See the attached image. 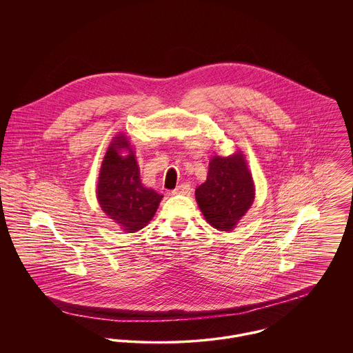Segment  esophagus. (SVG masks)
<instances>
[{
    "label": "esophagus",
    "instance_id": "34e87169",
    "mask_svg": "<svg viewBox=\"0 0 353 353\" xmlns=\"http://www.w3.org/2000/svg\"><path fill=\"white\" fill-rule=\"evenodd\" d=\"M190 186L188 185V183H182V185H179L176 189H174L172 190V194H182V196H189L190 194Z\"/></svg>",
    "mask_w": 353,
    "mask_h": 353
}]
</instances>
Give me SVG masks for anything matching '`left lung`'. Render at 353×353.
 Segmentation results:
<instances>
[{
	"label": "left lung",
	"mask_w": 353,
	"mask_h": 353,
	"mask_svg": "<svg viewBox=\"0 0 353 353\" xmlns=\"http://www.w3.org/2000/svg\"><path fill=\"white\" fill-rule=\"evenodd\" d=\"M254 194L252 174L241 152L227 157L213 156L206 182L196 189V200L202 214L220 231L235 228L250 209Z\"/></svg>",
	"instance_id": "obj_1"
}]
</instances>
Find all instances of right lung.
<instances>
[{"instance_id":"1","label":"right lung","mask_w":353,"mask_h":353,"mask_svg":"<svg viewBox=\"0 0 353 353\" xmlns=\"http://www.w3.org/2000/svg\"><path fill=\"white\" fill-rule=\"evenodd\" d=\"M122 150H128V154L122 157ZM97 196L101 210L126 232L144 228L163 199L141 183L134 152L125 134L114 137L105 152Z\"/></svg>"}]
</instances>
